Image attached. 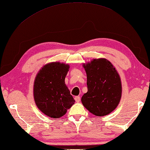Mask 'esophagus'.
<instances>
[{
	"mask_svg": "<svg viewBox=\"0 0 150 150\" xmlns=\"http://www.w3.org/2000/svg\"><path fill=\"white\" fill-rule=\"evenodd\" d=\"M75 100L76 102H79L80 100H81V98L79 96H75Z\"/></svg>",
	"mask_w": 150,
	"mask_h": 150,
	"instance_id": "esophagus-1",
	"label": "esophagus"
}]
</instances>
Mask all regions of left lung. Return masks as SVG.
Masks as SVG:
<instances>
[{
	"label": "left lung",
	"mask_w": 150,
	"mask_h": 150,
	"mask_svg": "<svg viewBox=\"0 0 150 150\" xmlns=\"http://www.w3.org/2000/svg\"><path fill=\"white\" fill-rule=\"evenodd\" d=\"M83 66L86 73L88 88L81 98L83 105L96 116L108 115L117 107L121 98L120 75L105 58L92 59Z\"/></svg>",
	"instance_id": "obj_1"
}]
</instances>
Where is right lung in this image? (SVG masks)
<instances>
[{
	"instance_id": "right-lung-1",
	"label": "right lung",
	"mask_w": 150,
	"mask_h": 150,
	"mask_svg": "<svg viewBox=\"0 0 150 150\" xmlns=\"http://www.w3.org/2000/svg\"><path fill=\"white\" fill-rule=\"evenodd\" d=\"M69 67L67 64L50 62L42 66L35 77L33 84L35 104L49 117H61L75 103L65 84Z\"/></svg>"
}]
</instances>
